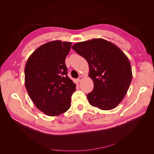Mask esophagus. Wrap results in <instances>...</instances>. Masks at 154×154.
Wrapping results in <instances>:
<instances>
[{"label": "esophagus", "instance_id": "esophagus-1", "mask_svg": "<svg viewBox=\"0 0 154 154\" xmlns=\"http://www.w3.org/2000/svg\"><path fill=\"white\" fill-rule=\"evenodd\" d=\"M78 82H80L82 80V76H80L78 78Z\"/></svg>", "mask_w": 154, "mask_h": 154}]
</instances>
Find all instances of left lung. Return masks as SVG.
<instances>
[{
	"label": "left lung",
	"instance_id": "left-lung-1",
	"mask_svg": "<svg viewBox=\"0 0 154 154\" xmlns=\"http://www.w3.org/2000/svg\"><path fill=\"white\" fill-rule=\"evenodd\" d=\"M89 66L94 88L87 95L89 103L101 110H112L125 96L132 79L127 56L115 44L102 38L81 42L72 47Z\"/></svg>",
	"mask_w": 154,
	"mask_h": 154
}]
</instances>
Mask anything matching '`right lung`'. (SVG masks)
<instances>
[{
  "label": "right lung",
  "mask_w": 154,
  "mask_h": 154,
  "mask_svg": "<svg viewBox=\"0 0 154 154\" xmlns=\"http://www.w3.org/2000/svg\"><path fill=\"white\" fill-rule=\"evenodd\" d=\"M71 42L54 40L37 48L27 59L25 86L38 110L49 116L63 114L71 106L76 84L67 76L65 60Z\"/></svg>",
  "instance_id": "obj_1"
}]
</instances>
